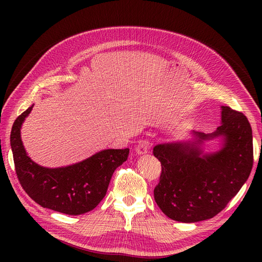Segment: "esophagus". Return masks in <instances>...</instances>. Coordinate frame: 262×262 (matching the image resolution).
<instances>
[{
    "mask_svg": "<svg viewBox=\"0 0 262 262\" xmlns=\"http://www.w3.org/2000/svg\"><path fill=\"white\" fill-rule=\"evenodd\" d=\"M148 152V143L146 141H142L141 143L136 147V153L138 155H144Z\"/></svg>",
    "mask_w": 262,
    "mask_h": 262,
    "instance_id": "esophagus-1",
    "label": "esophagus"
}]
</instances>
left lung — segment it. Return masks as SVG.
<instances>
[{
    "mask_svg": "<svg viewBox=\"0 0 262 262\" xmlns=\"http://www.w3.org/2000/svg\"><path fill=\"white\" fill-rule=\"evenodd\" d=\"M217 140L207 152L205 142ZM153 154L162 164L154 189L158 207L182 223L209 220L223 210L247 181L252 168V131L247 118L221 106V124L212 133L157 144Z\"/></svg>",
    "mask_w": 262,
    "mask_h": 262,
    "instance_id": "1",
    "label": "left lung"
}]
</instances>
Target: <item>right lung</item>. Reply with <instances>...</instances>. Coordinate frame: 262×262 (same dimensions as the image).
Returning a JSON list of instances; mask_svg holds the SVG:
<instances>
[{"label": "right lung", "mask_w": 262, "mask_h": 262, "mask_svg": "<svg viewBox=\"0 0 262 262\" xmlns=\"http://www.w3.org/2000/svg\"><path fill=\"white\" fill-rule=\"evenodd\" d=\"M33 107L15 120L11 132L15 169L23 189L42 208L69 215L92 211L105 198L113 173L126 161L130 149H102L72 165L45 167L28 156L20 137Z\"/></svg>", "instance_id": "add662e5"}]
</instances>
